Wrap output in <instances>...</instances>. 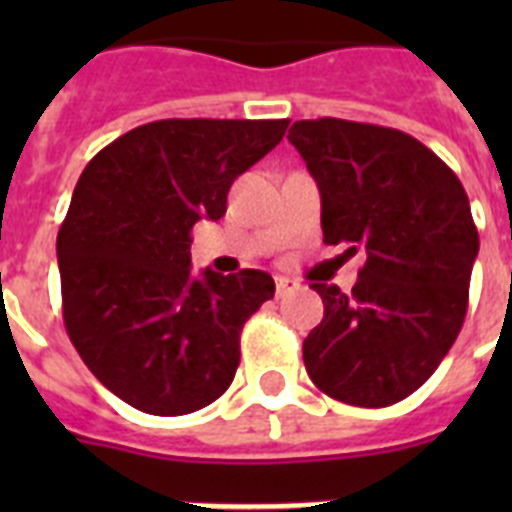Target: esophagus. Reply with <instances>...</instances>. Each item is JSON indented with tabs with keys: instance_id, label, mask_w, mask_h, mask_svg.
Segmentation results:
<instances>
[{
	"instance_id": "esophagus-1",
	"label": "esophagus",
	"mask_w": 512,
	"mask_h": 512,
	"mask_svg": "<svg viewBox=\"0 0 512 512\" xmlns=\"http://www.w3.org/2000/svg\"><path fill=\"white\" fill-rule=\"evenodd\" d=\"M297 289H300V284H297V281H292V279H276V295L279 297H287V295H292V292H297Z\"/></svg>"
}]
</instances>
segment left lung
Listing matches in <instances>:
<instances>
[{
	"instance_id": "obj_1",
	"label": "left lung",
	"mask_w": 512,
	"mask_h": 512,
	"mask_svg": "<svg viewBox=\"0 0 512 512\" xmlns=\"http://www.w3.org/2000/svg\"><path fill=\"white\" fill-rule=\"evenodd\" d=\"M289 143L319 183L324 241L364 252L348 295L311 284L324 319L303 342L305 369L342 404H396L436 372L468 313V193L428 146L380 124L303 119Z\"/></svg>"
}]
</instances>
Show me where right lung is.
Wrapping results in <instances>:
<instances>
[{
    "instance_id": "right-lung-1",
    "label": "right lung",
    "mask_w": 512,
    "mask_h": 512,
    "mask_svg": "<svg viewBox=\"0 0 512 512\" xmlns=\"http://www.w3.org/2000/svg\"><path fill=\"white\" fill-rule=\"evenodd\" d=\"M289 119H162L92 156L58 231L63 321L95 377L146 414L220 398L241 329L271 300L265 271L191 276V231L225 215L241 172L279 146Z\"/></svg>"
}]
</instances>
